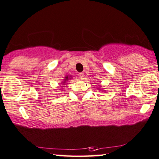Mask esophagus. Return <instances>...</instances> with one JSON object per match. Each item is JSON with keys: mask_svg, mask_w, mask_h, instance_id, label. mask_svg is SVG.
<instances>
[{"mask_svg": "<svg viewBox=\"0 0 159 159\" xmlns=\"http://www.w3.org/2000/svg\"><path fill=\"white\" fill-rule=\"evenodd\" d=\"M78 77H79L80 79H83L84 77V73H79L78 74Z\"/></svg>", "mask_w": 159, "mask_h": 159, "instance_id": "esophagus-1", "label": "esophagus"}]
</instances>
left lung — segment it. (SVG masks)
<instances>
[{
  "label": "left lung",
  "mask_w": 159,
  "mask_h": 159,
  "mask_svg": "<svg viewBox=\"0 0 159 159\" xmlns=\"http://www.w3.org/2000/svg\"><path fill=\"white\" fill-rule=\"evenodd\" d=\"M98 89H99V90H101V89H100V88H98Z\"/></svg>",
  "instance_id": "left-lung-1"
}]
</instances>
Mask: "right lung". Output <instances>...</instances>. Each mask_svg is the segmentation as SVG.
I'll return each mask as SVG.
<instances>
[{"label":"right lung","instance_id":"1","mask_svg":"<svg viewBox=\"0 0 159 159\" xmlns=\"http://www.w3.org/2000/svg\"><path fill=\"white\" fill-rule=\"evenodd\" d=\"M69 79H72V76L71 75H66L65 76V77L64 78V79H63V81H62V85H65V83H66V82L68 81ZM60 87H61V88H62L63 86H60Z\"/></svg>","mask_w":159,"mask_h":159}]
</instances>
